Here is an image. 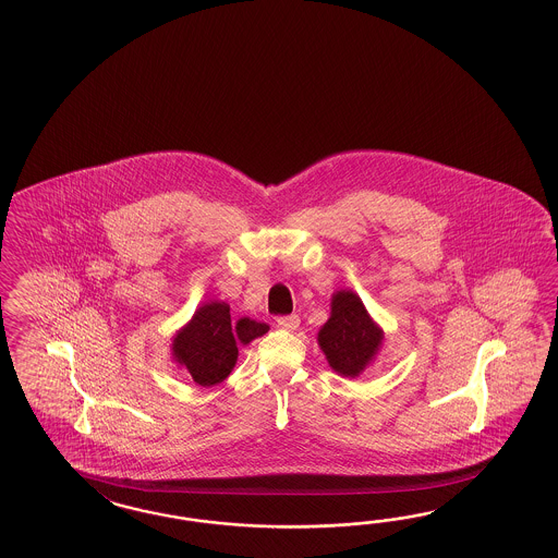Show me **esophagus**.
<instances>
[{"label": "esophagus", "mask_w": 558, "mask_h": 558, "mask_svg": "<svg viewBox=\"0 0 558 558\" xmlns=\"http://www.w3.org/2000/svg\"><path fill=\"white\" fill-rule=\"evenodd\" d=\"M276 325L284 330H296L300 327L299 314H290V316H280L276 318Z\"/></svg>", "instance_id": "1"}]
</instances>
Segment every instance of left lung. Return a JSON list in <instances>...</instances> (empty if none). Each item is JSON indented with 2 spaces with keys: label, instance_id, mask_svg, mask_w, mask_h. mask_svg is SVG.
<instances>
[{
  "label": "left lung",
  "instance_id": "obj_1",
  "mask_svg": "<svg viewBox=\"0 0 558 558\" xmlns=\"http://www.w3.org/2000/svg\"><path fill=\"white\" fill-rule=\"evenodd\" d=\"M379 328L373 325L361 299L353 292H339L332 299V313L318 332L328 365L340 375L356 377L379 349Z\"/></svg>",
  "mask_w": 558,
  "mask_h": 558
}]
</instances>
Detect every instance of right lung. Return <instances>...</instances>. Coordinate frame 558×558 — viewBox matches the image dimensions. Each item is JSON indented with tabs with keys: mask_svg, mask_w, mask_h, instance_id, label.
I'll return each mask as SVG.
<instances>
[{
	"mask_svg": "<svg viewBox=\"0 0 558 558\" xmlns=\"http://www.w3.org/2000/svg\"><path fill=\"white\" fill-rule=\"evenodd\" d=\"M268 325L250 318L231 323L226 302L204 304L173 340V353L195 383L211 387L226 379L238 359V342H252Z\"/></svg>",
	"mask_w": 558,
	"mask_h": 558,
	"instance_id": "obj_1",
	"label": "right lung"
}]
</instances>
